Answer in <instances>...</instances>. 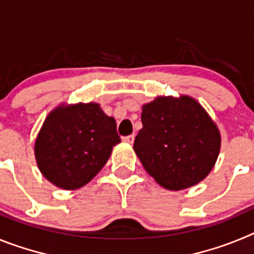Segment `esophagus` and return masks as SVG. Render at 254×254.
Wrapping results in <instances>:
<instances>
[{
	"mask_svg": "<svg viewBox=\"0 0 254 254\" xmlns=\"http://www.w3.org/2000/svg\"><path fill=\"white\" fill-rule=\"evenodd\" d=\"M133 140H134L133 134H129V136H126V137H123V141L127 143H132L133 142Z\"/></svg>",
	"mask_w": 254,
	"mask_h": 254,
	"instance_id": "1",
	"label": "esophagus"
}]
</instances>
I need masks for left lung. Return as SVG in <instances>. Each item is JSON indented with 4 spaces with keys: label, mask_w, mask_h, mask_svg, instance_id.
<instances>
[{
    "label": "left lung",
    "mask_w": 254,
    "mask_h": 254,
    "mask_svg": "<svg viewBox=\"0 0 254 254\" xmlns=\"http://www.w3.org/2000/svg\"><path fill=\"white\" fill-rule=\"evenodd\" d=\"M141 122L133 150L161 187L186 190L208 176L219 156L221 137L197 100L187 95L158 96L142 105Z\"/></svg>",
    "instance_id": "1"
}]
</instances>
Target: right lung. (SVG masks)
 <instances>
[{
    "instance_id": "add662e5",
    "label": "right lung",
    "mask_w": 254,
    "mask_h": 254,
    "mask_svg": "<svg viewBox=\"0 0 254 254\" xmlns=\"http://www.w3.org/2000/svg\"><path fill=\"white\" fill-rule=\"evenodd\" d=\"M120 142L116 120L99 104L60 105L48 114L38 133L35 159L51 183L77 190L102 170Z\"/></svg>"
}]
</instances>
